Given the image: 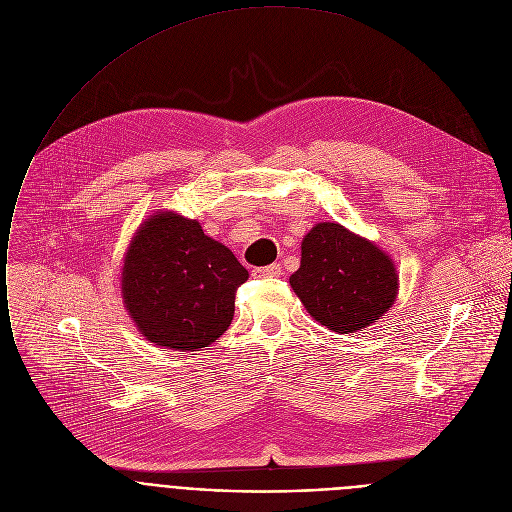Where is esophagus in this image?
I'll list each match as a JSON object with an SVG mask.
<instances>
[{
	"label": "esophagus",
	"instance_id": "esophagus-1",
	"mask_svg": "<svg viewBox=\"0 0 512 512\" xmlns=\"http://www.w3.org/2000/svg\"><path fill=\"white\" fill-rule=\"evenodd\" d=\"M282 274V266L280 264H270V266H262V268H256L254 270V276L258 278H276Z\"/></svg>",
	"mask_w": 512,
	"mask_h": 512
}]
</instances>
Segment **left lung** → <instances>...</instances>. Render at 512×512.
<instances>
[{
  "mask_svg": "<svg viewBox=\"0 0 512 512\" xmlns=\"http://www.w3.org/2000/svg\"><path fill=\"white\" fill-rule=\"evenodd\" d=\"M290 286L315 321L335 333L375 323L397 294L391 260L339 224H317L302 240Z\"/></svg>",
  "mask_w": 512,
  "mask_h": 512,
  "instance_id": "8db88e82",
  "label": "left lung"
}]
</instances>
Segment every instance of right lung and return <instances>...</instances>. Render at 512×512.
I'll list each match as a JSON object with an SVG mask.
<instances>
[{
  "instance_id": "obj_1",
  "label": "right lung",
  "mask_w": 512,
  "mask_h": 512,
  "mask_svg": "<svg viewBox=\"0 0 512 512\" xmlns=\"http://www.w3.org/2000/svg\"><path fill=\"white\" fill-rule=\"evenodd\" d=\"M248 270L195 220L159 214L141 226L123 266V298L147 341L197 351L234 319Z\"/></svg>"
}]
</instances>
